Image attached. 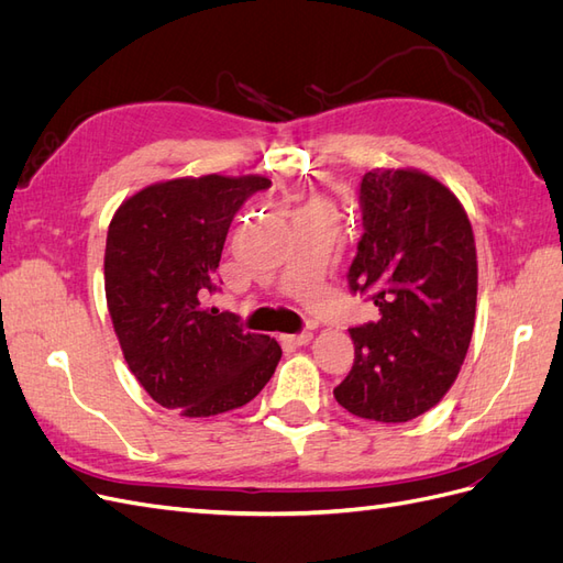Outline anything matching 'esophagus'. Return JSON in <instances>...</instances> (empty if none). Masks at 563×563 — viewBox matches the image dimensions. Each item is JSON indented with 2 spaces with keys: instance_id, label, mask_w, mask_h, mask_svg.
<instances>
[{
  "instance_id": "1",
  "label": "esophagus",
  "mask_w": 563,
  "mask_h": 563,
  "mask_svg": "<svg viewBox=\"0 0 563 563\" xmlns=\"http://www.w3.org/2000/svg\"><path fill=\"white\" fill-rule=\"evenodd\" d=\"M282 340L286 345H308L312 340V333L310 331H300V333H288V335H282Z\"/></svg>"
}]
</instances>
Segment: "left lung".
Masks as SVG:
<instances>
[{
	"label": "left lung",
	"instance_id": "left-lung-1",
	"mask_svg": "<svg viewBox=\"0 0 563 563\" xmlns=\"http://www.w3.org/2000/svg\"><path fill=\"white\" fill-rule=\"evenodd\" d=\"M362 240L350 291L380 310L352 327L354 364L333 395L352 416L406 422L455 383L474 331L476 249L449 187L411 168H373L360 183Z\"/></svg>",
	"mask_w": 563,
	"mask_h": 563
}]
</instances>
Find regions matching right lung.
<instances>
[{
  "label": "right lung",
  "mask_w": 563,
  "mask_h": 563,
  "mask_svg": "<svg viewBox=\"0 0 563 563\" xmlns=\"http://www.w3.org/2000/svg\"><path fill=\"white\" fill-rule=\"evenodd\" d=\"M261 176H201L150 185L117 209L106 244V296L131 373L187 418L249 404L275 373V338L207 308L232 220Z\"/></svg>",
  "instance_id": "obj_1"
}]
</instances>
